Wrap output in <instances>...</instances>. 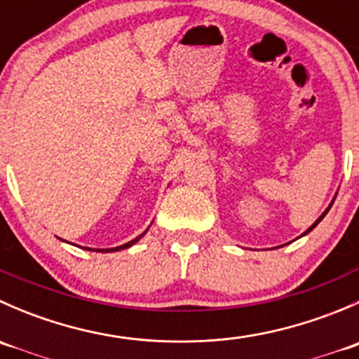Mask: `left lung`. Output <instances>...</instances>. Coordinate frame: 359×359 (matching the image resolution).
Here are the masks:
<instances>
[{"label":"left lung","instance_id":"8db88e82","mask_svg":"<svg viewBox=\"0 0 359 359\" xmlns=\"http://www.w3.org/2000/svg\"><path fill=\"white\" fill-rule=\"evenodd\" d=\"M332 205H334V201H332ZM332 205H330V206H332ZM330 206H328V208H327V210H325V212H323V215H321V217H320V219H318V220H316V222H314V224H313V226H311V227H309V229H307V231H306V233H304V234L311 233V231H313V229H314V227H316V226H318V224H320V222H321V219H323V217H325V215H327V213H328V210H330Z\"/></svg>","mask_w":359,"mask_h":359}]
</instances>
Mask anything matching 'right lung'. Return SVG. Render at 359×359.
<instances>
[{"instance_id":"obj_1","label":"right lung","mask_w":359,"mask_h":359,"mask_svg":"<svg viewBox=\"0 0 359 359\" xmlns=\"http://www.w3.org/2000/svg\"><path fill=\"white\" fill-rule=\"evenodd\" d=\"M146 231H147V229H146ZM144 234H146V233H142V234H140V236H139V238H135V240L128 241V243L121 245V247H116V248H109V250H99V252H118V250H125V248L132 247V245H133V243H137V241H139V240H140V238H142V236H144ZM88 250H90V248H88Z\"/></svg>"}]
</instances>
